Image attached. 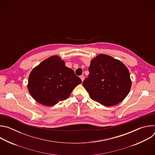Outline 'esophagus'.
<instances>
[{"mask_svg": "<svg viewBox=\"0 0 155 155\" xmlns=\"http://www.w3.org/2000/svg\"><path fill=\"white\" fill-rule=\"evenodd\" d=\"M80 78H81V81H83V80H84V75H81L80 76Z\"/></svg>", "mask_w": 155, "mask_h": 155, "instance_id": "34e87169", "label": "esophagus"}]
</instances>
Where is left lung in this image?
<instances>
[{"label": "left lung", "mask_w": 155, "mask_h": 155, "mask_svg": "<svg viewBox=\"0 0 155 155\" xmlns=\"http://www.w3.org/2000/svg\"><path fill=\"white\" fill-rule=\"evenodd\" d=\"M88 71L83 86L93 101L112 106L128 94L131 87L129 72L120 61L101 54L91 61Z\"/></svg>", "instance_id": "obj_1"}]
</instances>
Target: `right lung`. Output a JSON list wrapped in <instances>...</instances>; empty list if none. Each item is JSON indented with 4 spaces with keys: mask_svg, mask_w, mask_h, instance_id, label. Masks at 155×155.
<instances>
[{
    "mask_svg": "<svg viewBox=\"0 0 155 155\" xmlns=\"http://www.w3.org/2000/svg\"><path fill=\"white\" fill-rule=\"evenodd\" d=\"M81 83L74 71L57 56L44 60L31 72L28 90L40 104L53 106L67 99L74 87Z\"/></svg>",
    "mask_w": 155,
    "mask_h": 155,
    "instance_id": "obj_1",
    "label": "right lung"
}]
</instances>
